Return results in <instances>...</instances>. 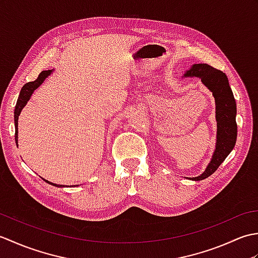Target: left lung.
<instances>
[{"label":"left lung","mask_w":258,"mask_h":258,"mask_svg":"<svg viewBox=\"0 0 258 258\" xmlns=\"http://www.w3.org/2000/svg\"><path fill=\"white\" fill-rule=\"evenodd\" d=\"M185 76H199L203 84L211 90L216 103L217 142L216 150L210 165L201 176L193 177V180H202L210 176L220 167L224 160L234 149L237 136L236 103L229 86L227 76L221 70L208 64H194Z\"/></svg>","instance_id":"left-lung-1"}]
</instances>
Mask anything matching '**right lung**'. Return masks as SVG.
Listing matches in <instances>:
<instances>
[{
  "mask_svg": "<svg viewBox=\"0 0 258 258\" xmlns=\"http://www.w3.org/2000/svg\"><path fill=\"white\" fill-rule=\"evenodd\" d=\"M52 71L51 70H47V71H42V72L40 73V75H38V78L33 81V82H27L26 84L23 85V87L21 89V92H20V95H19V98H18V102H16V105H15V109H14V123H15V142L16 144H18V119H19V115L22 111V108H23L25 106V104L27 103V101L30 100L31 95L33 94V92H34L35 89H37L38 86H40L43 81H44L48 75L51 74ZM45 180V179H44ZM46 183L51 184V185H54V186H59L57 184H53L51 182H48V180H45ZM62 186V185H61Z\"/></svg>",
  "mask_w": 258,
  "mask_h": 258,
  "instance_id": "add662e5",
  "label": "right lung"
}]
</instances>
